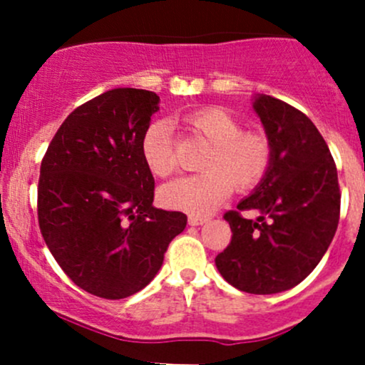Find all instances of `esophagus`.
Masks as SVG:
<instances>
[{"label": "esophagus", "mask_w": 365, "mask_h": 365, "mask_svg": "<svg viewBox=\"0 0 365 365\" xmlns=\"http://www.w3.org/2000/svg\"><path fill=\"white\" fill-rule=\"evenodd\" d=\"M189 226H201V224H205L206 220V217H201V215H189Z\"/></svg>", "instance_id": "1"}]
</instances>
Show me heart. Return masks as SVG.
<instances>
[{
  "label": "heart",
  "instance_id": "heart-1",
  "mask_svg": "<svg viewBox=\"0 0 365 365\" xmlns=\"http://www.w3.org/2000/svg\"><path fill=\"white\" fill-rule=\"evenodd\" d=\"M187 125L210 143L201 169L203 173L180 176L160 187V203L190 215H208L231 189L251 190L268 173L272 146L261 132L242 130L240 123L220 108H201L183 118ZM141 155L146 168L157 176L173 171V132L169 123L157 120L141 138Z\"/></svg>",
  "mask_w": 365,
  "mask_h": 365
}]
</instances>
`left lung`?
<instances>
[{
	"mask_svg": "<svg viewBox=\"0 0 365 365\" xmlns=\"http://www.w3.org/2000/svg\"><path fill=\"white\" fill-rule=\"evenodd\" d=\"M252 108L272 162L251 196L224 213L233 237L215 264L240 292L272 295L300 284L319 263L336 235L341 192L329 146L304 113L270 95H256ZM245 209L260 217L245 220Z\"/></svg>",
	"mask_w": 365,
	"mask_h": 365,
	"instance_id": "8db88e82",
	"label": "left lung"
}]
</instances>
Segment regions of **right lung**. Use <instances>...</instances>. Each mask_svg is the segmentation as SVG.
<instances>
[{
    "label": "right lung",
    "mask_w": 365,
    "mask_h": 365,
    "mask_svg": "<svg viewBox=\"0 0 365 365\" xmlns=\"http://www.w3.org/2000/svg\"><path fill=\"white\" fill-rule=\"evenodd\" d=\"M159 95L114 88L68 114L42 159L38 226L73 284L118 300L141 292L187 215L153 206L141 155Z\"/></svg>",
    "instance_id": "1"
}]
</instances>
